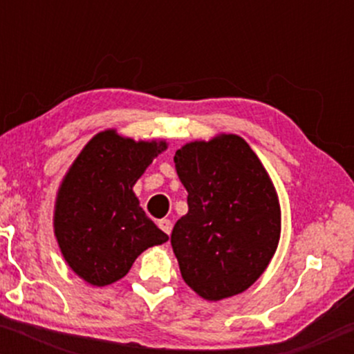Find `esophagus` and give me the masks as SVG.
Segmentation results:
<instances>
[{
    "label": "esophagus",
    "instance_id": "1",
    "mask_svg": "<svg viewBox=\"0 0 354 354\" xmlns=\"http://www.w3.org/2000/svg\"><path fill=\"white\" fill-rule=\"evenodd\" d=\"M158 226H160V228L163 230L166 234L171 233L173 225H171V221H169V219H160V221H158Z\"/></svg>",
    "mask_w": 354,
    "mask_h": 354
}]
</instances>
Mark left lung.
<instances>
[{
  "mask_svg": "<svg viewBox=\"0 0 354 354\" xmlns=\"http://www.w3.org/2000/svg\"><path fill=\"white\" fill-rule=\"evenodd\" d=\"M174 166L188 191V213L171 233L183 279L208 301L243 293L270 265L281 233L265 166L236 135L185 145Z\"/></svg>",
  "mask_w": 354,
  "mask_h": 354,
  "instance_id": "left-lung-1",
  "label": "left lung"
}]
</instances>
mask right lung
<instances>
[{
  "instance_id": "obj_1",
  "label": "right lung",
  "mask_w": 354,
  "mask_h": 354,
  "mask_svg": "<svg viewBox=\"0 0 354 354\" xmlns=\"http://www.w3.org/2000/svg\"><path fill=\"white\" fill-rule=\"evenodd\" d=\"M166 148V141H135L106 129L71 165L56 198L55 234L66 263L86 283L118 281L145 250L168 241L133 193Z\"/></svg>"
}]
</instances>
